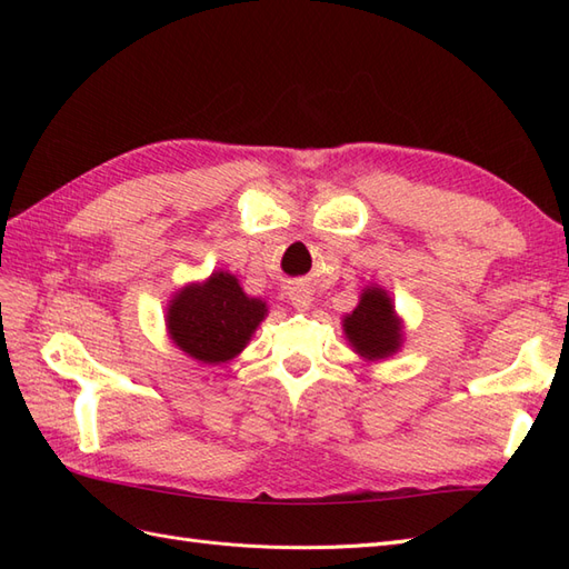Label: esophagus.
Returning <instances> with one entry per match:
<instances>
[{
	"label": "esophagus",
	"instance_id": "obj_1",
	"mask_svg": "<svg viewBox=\"0 0 569 569\" xmlns=\"http://www.w3.org/2000/svg\"><path fill=\"white\" fill-rule=\"evenodd\" d=\"M289 303L299 308V311H308V308H311V303H313V291L306 289V287H295L289 291Z\"/></svg>",
	"mask_w": 569,
	"mask_h": 569
}]
</instances>
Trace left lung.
<instances>
[{"label": "left lung", "instance_id": "1", "mask_svg": "<svg viewBox=\"0 0 569 569\" xmlns=\"http://www.w3.org/2000/svg\"><path fill=\"white\" fill-rule=\"evenodd\" d=\"M341 330L351 349L368 363L396 356L406 341L403 318L396 313L389 291L380 284L360 289L358 306L341 318Z\"/></svg>", "mask_w": 569, "mask_h": 569}]
</instances>
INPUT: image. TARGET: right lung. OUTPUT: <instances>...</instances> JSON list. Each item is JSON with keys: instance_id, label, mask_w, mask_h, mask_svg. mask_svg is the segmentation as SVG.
I'll return each instance as SVG.
<instances>
[{"instance_id": "obj_1", "label": "right lung", "mask_w": 569, "mask_h": 569, "mask_svg": "<svg viewBox=\"0 0 569 569\" xmlns=\"http://www.w3.org/2000/svg\"><path fill=\"white\" fill-rule=\"evenodd\" d=\"M268 316V303L251 297L230 270L187 282L166 306V332L189 358L222 366L247 349Z\"/></svg>"}]
</instances>
